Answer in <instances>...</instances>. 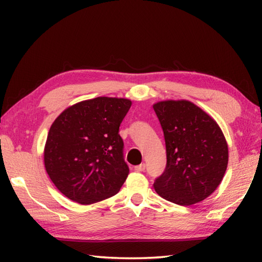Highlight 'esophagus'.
<instances>
[{
    "label": "esophagus",
    "mask_w": 262,
    "mask_h": 262,
    "mask_svg": "<svg viewBox=\"0 0 262 262\" xmlns=\"http://www.w3.org/2000/svg\"><path fill=\"white\" fill-rule=\"evenodd\" d=\"M145 168H146V165L144 164V163H142V164H140V165H136V166H135V170L138 171V172H142V171L145 170Z\"/></svg>",
    "instance_id": "obj_1"
}]
</instances>
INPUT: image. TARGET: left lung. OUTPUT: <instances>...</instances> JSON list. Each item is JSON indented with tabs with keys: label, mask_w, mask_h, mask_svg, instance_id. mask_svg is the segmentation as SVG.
<instances>
[{
	"label": "left lung",
	"mask_w": 262,
	"mask_h": 262,
	"mask_svg": "<svg viewBox=\"0 0 262 262\" xmlns=\"http://www.w3.org/2000/svg\"><path fill=\"white\" fill-rule=\"evenodd\" d=\"M162 127L166 166L154 181L161 197L181 206L202 202L223 179L229 148L217 122L187 100L153 105Z\"/></svg>",
	"instance_id": "1"
}]
</instances>
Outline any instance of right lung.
Here are the masks:
<instances>
[{"label":"right lung","instance_id":"obj_1","mask_svg":"<svg viewBox=\"0 0 262 262\" xmlns=\"http://www.w3.org/2000/svg\"><path fill=\"white\" fill-rule=\"evenodd\" d=\"M130 105L128 99L98 97L72 105L55 119L43 162L64 196L90 205L120 190L129 168L119 126Z\"/></svg>","mask_w":262,"mask_h":262}]
</instances>
